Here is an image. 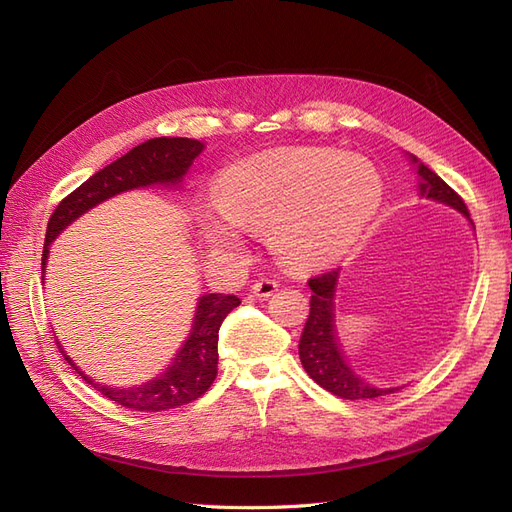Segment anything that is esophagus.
Masks as SVG:
<instances>
[{
    "label": "esophagus",
    "mask_w": 512,
    "mask_h": 512,
    "mask_svg": "<svg viewBox=\"0 0 512 512\" xmlns=\"http://www.w3.org/2000/svg\"><path fill=\"white\" fill-rule=\"evenodd\" d=\"M277 288H280V284H277L275 280H271V277H260V280L254 282L252 286V292L256 294V297H273V294L277 292Z\"/></svg>",
    "instance_id": "34e87169"
}]
</instances>
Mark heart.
Returning <instances> with one entry per match:
<instances>
[{
    "label": "heart",
    "instance_id": "1",
    "mask_svg": "<svg viewBox=\"0 0 512 512\" xmlns=\"http://www.w3.org/2000/svg\"><path fill=\"white\" fill-rule=\"evenodd\" d=\"M213 200L232 226L271 232L288 265L316 269L359 241L382 203V181L374 166L339 151L290 147L226 168ZM224 220L207 218V239H230Z\"/></svg>",
    "mask_w": 512,
    "mask_h": 512
}]
</instances>
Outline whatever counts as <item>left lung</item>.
Instances as JSON below:
<instances>
[{
    "instance_id": "1",
    "label": "left lung",
    "mask_w": 512,
    "mask_h": 512,
    "mask_svg": "<svg viewBox=\"0 0 512 512\" xmlns=\"http://www.w3.org/2000/svg\"><path fill=\"white\" fill-rule=\"evenodd\" d=\"M416 162V158H412ZM418 175H421V196L438 200V203L451 205L470 218V211L463 203V198L440 179L431 168L418 164ZM339 269H329L309 277V288H312V301H309V316L299 342L301 363L312 378L322 389L342 397V399H376L389 395L395 389H376V386L365 384L354 371L346 365L342 352L337 346L335 324H333V297L337 284Z\"/></svg>"
}]
</instances>
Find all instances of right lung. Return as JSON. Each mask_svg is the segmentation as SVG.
I'll list each match as a JSON object with an SVG mask.
<instances>
[{"mask_svg":"<svg viewBox=\"0 0 512 512\" xmlns=\"http://www.w3.org/2000/svg\"><path fill=\"white\" fill-rule=\"evenodd\" d=\"M200 151H203V143L192 141V138H151V141L134 147L126 156L104 166L100 173L81 183L79 188L70 192L55 207L49 226H46L42 273L51 241L79 215L119 192L143 188V185L151 183L181 181L185 170L192 166ZM239 303L241 299L235 297V294H205V297H200L192 335L177 352L175 363L160 378L143 386H132V389H108V386L96 384L74 367L61 346L59 350L66 356V361L79 371L83 380L96 386L104 397L113 399L115 404L123 408L138 412H162L179 408L205 395L215 376H218V331L224 318Z\"/></svg>","mask_w":512,"mask_h":512,"instance_id":"1","label":"right lung"}]
</instances>
